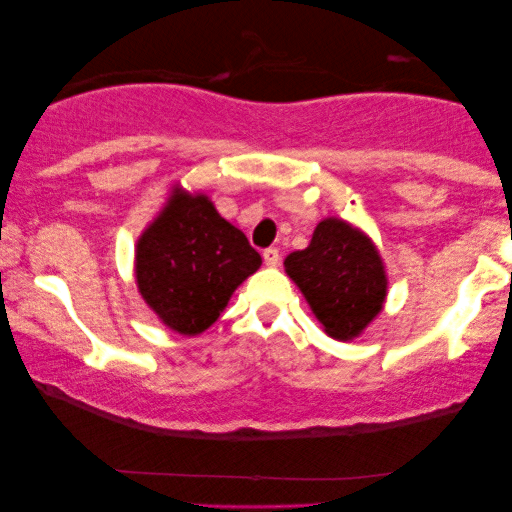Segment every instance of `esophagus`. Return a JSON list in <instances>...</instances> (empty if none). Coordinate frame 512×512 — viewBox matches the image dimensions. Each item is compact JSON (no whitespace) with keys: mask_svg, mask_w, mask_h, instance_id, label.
<instances>
[{"mask_svg":"<svg viewBox=\"0 0 512 512\" xmlns=\"http://www.w3.org/2000/svg\"><path fill=\"white\" fill-rule=\"evenodd\" d=\"M263 261H265V265H268V268H275V265L279 263V251L275 247L265 249L263 251Z\"/></svg>","mask_w":512,"mask_h":512,"instance_id":"esophagus-1","label":"esophagus"}]
</instances>
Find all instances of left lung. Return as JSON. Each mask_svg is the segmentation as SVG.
Returning <instances> with one entry per match:
<instances>
[{"mask_svg":"<svg viewBox=\"0 0 512 512\" xmlns=\"http://www.w3.org/2000/svg\"><path fill=\"white\" fill-rule=\"evenodd\" d=\"M284 270L333 340L359 338L387 300L389 279L380 249L361 228L338 216L319 221L310 244L284 258Z\"/></svg>","mask_w":512,"mask_h":512,"instance_id":"8db88e82","label":"left lung"}]
</instances>
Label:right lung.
Segmentation results:
<instances>
[{"label": "right lung", "instance_id": "1", "mask_svg": "<svg viewBox=\"0 0 512 512\" xmlns=\"http://www.w3.org/2000/svg\"><path fill=\"white\" fill-rule=\"evenodd\" d=\"M247 235L216 212L202 191L174 184L135 244L139 296L170 331L205 333L237 286L261 268Z\"/></svg>", "mask_w": 512, "mask_h": 512}]
</instances>
